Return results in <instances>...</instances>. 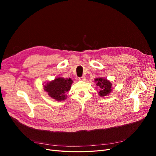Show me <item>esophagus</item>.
I'll return each mask as SVG.
<instances>
[{
    "label": "esophagus",
    "mask_w": 156,
    "mask_h": 156,
    "mask_svg": "<svg viewBox=\"0 0 156 156\" xmlns=\"http://www.w3.org/2000/svg\"><path fill=\"white\" fill-rule=\"evenodd\" d=\"M79 81H85V80H86V77L85 76H82V77L79 78Z\"/></svg>",
    "instance_id": "obj_1"
}]
</instances>
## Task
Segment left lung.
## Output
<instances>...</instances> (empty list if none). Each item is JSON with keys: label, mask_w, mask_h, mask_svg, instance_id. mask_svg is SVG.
<instances>
[{"label": "left lung", "mask_w": 156, "mask_h": 156, "mask_svg": "<svg viewBox=\"0 0 156 156\" xmlns=\"http://www.w3.org/2000/svg\"><path fill=\"white\" fill-rule=\"evenodd\" d=\"M99 90L98 94L101 97H104L109 94L112 91V83L107 79L100 77L94 79Z\"/></svg>", "instance_id": "obj_1"}]
</instances>
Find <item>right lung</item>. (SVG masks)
Masks as SVG:
<instances>
[{
    "label": "right lung",
    "instance_id": "add662e5",
    "mask_svg": "<svg viewBox=\"0 0 156 156\" xmlns=\"http://www.w3.org/2000/svg\"><path fill=\"white\" fill-rule=\"evenodd\" d=\"M72 83V79L57 77L44 85V90L55 100L63 101L66 99V92L70 90Z\"/></svg>",
    "mask_w": 156,
    "mask_h": 156
}]
</instances>
